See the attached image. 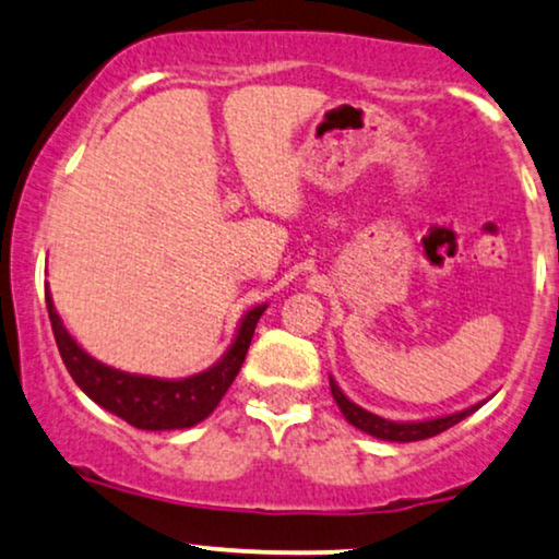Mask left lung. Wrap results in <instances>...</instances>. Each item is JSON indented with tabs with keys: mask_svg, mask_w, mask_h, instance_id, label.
Masks as SVG:
<instances>
[{
	"mask_svg": "<svg viewBox=\"0 0 559 559\" xmlns=\"http://www.w3.org/2000/svg\"><path fill=\"white\" fill-rule=\"evenodd\" d=\"M331 393L335 403H338L341 414L346 416L348 425H354L359 432L365 435H372L378 437V440H388V442H416V440H427V437H435L440 432H445L453 425H459V421L466 419V416H472L476 408H481L487 401H479L474 403V406L463 408V412H455V414H445V416H435V419H416V421H390V419H382V416L367 412V408H361L359 403H354L344 390L338 388V382L331 378Z\"/></svg>",
	"mask_w": 559,
	"mask_h": 559,
	"instance_id": "obj_1",
	"label": "left lung"
}]
</instances>
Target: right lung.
Listing matches in <instances>:
<instances>
[{
	"label": "right lung",
	"mask_w": 559,
	"mask_h": 559,
	"mask_svg": "<svg viewBox=\"0 0 559 559\" xmlns=\"http://www.w3.org/2000/svg\"><path fill=\"white\" fill-rule=\"evenodd\" d=\"M46 309H49L51 331L57 338L59 354L67 372L78 382L91 401L100 408L124 419L127 425L147 429V432H164V429H187L200 425L213 414L226 390L231 388L239 374L247 348H250L254 325L267 305H258L241 314L231 346L226 348L215 365L190 378H151V374H134L124 369L109 367L91 356L72 338L53 307L51 292L46 286Z\"/></svg>",
	"instance_id": "right-lung-1"
}]
</instances>
